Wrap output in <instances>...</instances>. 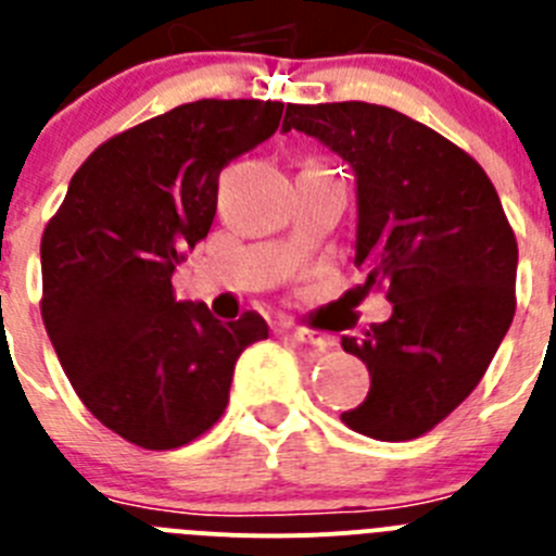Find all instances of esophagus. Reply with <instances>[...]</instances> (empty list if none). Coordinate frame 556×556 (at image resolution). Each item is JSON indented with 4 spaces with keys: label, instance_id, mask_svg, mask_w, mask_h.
Masks as SVG:
<instances>
[{
    "label": "esophagus",
    "instance_id": "obj_1",
    "mask_svg": "<svg viewBox=\"0 0 556 556\" xmlns=\"http://www.w3.org/2000/svg\"><path fill=\"white\" fill-rule=\"evenodd\" d=\"M288 336H291L293 341H299V344L316 346V350H330V346H336V338H332L330 332L311 330V327H291Z\"/></svg>",
    "mask_w": 556,
    "mask_h": 556
}]
</instances>
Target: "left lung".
Here are the masks:
<instances>
[{"label":"left lung","instance_id":"left-lung-1","mask_svg":"<svg viewBox=\"0 0 556 556\" xmlns=\"http://www.w3.org/2000/svg\"><path fill=\"white\" fill-rule=\"evenodd\" d=\"M291 128L355 170V263L394 305L364 338L341 336L371 378L341 419L380 442L422 437L470 397L515 316L518 240L498 192L470 153L386 105L291 103Z\"/></svg>","mask_w":556,"mask_h":556}]
</instances>
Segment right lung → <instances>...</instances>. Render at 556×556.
<instances>
[{
  "mask_svg": "<svg viewBox=\"0 0 556 556\" xmlns=\"http://www.w3.org/2000/svg\"><path fill=\"white\" fill-rule=\"evenodd\" d=\"M274 100H195L94 148L41 238V318L72 389L144 451L190 445L224 417L254 311L220 325L176 302L173 271L206 238L218 176L279 128Z\"/></svg>",
  "mask_w": 556,
  "mask_h": 556,
  "instance_id": "1",
  "label": "right lung"
}]
</instances>
